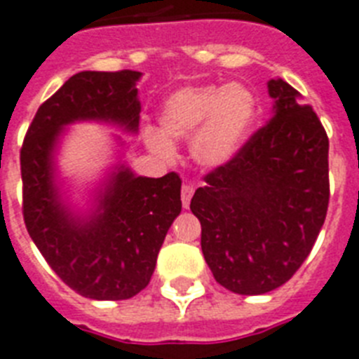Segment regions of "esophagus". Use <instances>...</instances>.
<instances>
[{
  "label": "esophagus",
  "instance_id": "obj_1",
  "mask_svg": "<svg viewBox=\"0 0 359 359\" xmlns=\"http://www.w3.org/2000/svg\"><path fill=\"white\" fill-rule=\"evenodd\" d=\"M194 191H195L194 186H189V184L182 186V194H180V197H182V206L184 208L189 206V201H191V197H194Z\"/></svg>",
  "mask_w": 359,
  "mask_h": 359
}]
</instances>
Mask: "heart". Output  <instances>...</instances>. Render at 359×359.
<instances>
[{"instance_id":"b5f03b06","label":"heart","mask_w":359,"mask_h":359,"mask_svg":"<svg viewBox=\"0 0 359 359\" xmlns=\"http://www.w3.org/2000/svg\"><path fill=\"white\" fill-rule=\"evenodd\" d=\"M257 118V98L245 83L186 86L171 93L158 111V133L147 131L146 144L162 158L173 156V140L195 135L191 155L217 168L241 151Z\"/></svg>"}]
</instances>
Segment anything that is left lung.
<instances>
[{
    "label": "left lung",
    "mask_w": 359,
    "mask_h": 359,
    "mask_svg": "<svg viewBox=\"0 0 359 359\" xmlns=\"http://www.w3.org/2000/svg\"><path fill=\"white\" fill-rule=\"evenodd\" d=\"M273 116L191 198L201 246L219 285L243 296L276 290L299 270L328 208V137L285 80L268 82Z\"/></svg>",
    "instance_id": "obj_1"
}]
</instances>
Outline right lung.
<instances>
[{
    "label": "right lung",
    "instance_id": "right-lung-1",
    "mask_svg": "<svg viewBox=\"0 0 359 359\" xmlns=\"http://www.w3.org/2000/svg\"><path fill=\"white\" fill-rule=\"evenodd\" d=\"M138 71H82L36 111L21 146L23 221L56 276L80 296L118 301L147 287L171 222L182 210L177 173L137 177L116 165L89 215H74L56 186L54 151L63 128L98 120L137 133Z\"/></svg>",
    "mask_w": 359,
    "mask_h": 359
}]
</instances>
